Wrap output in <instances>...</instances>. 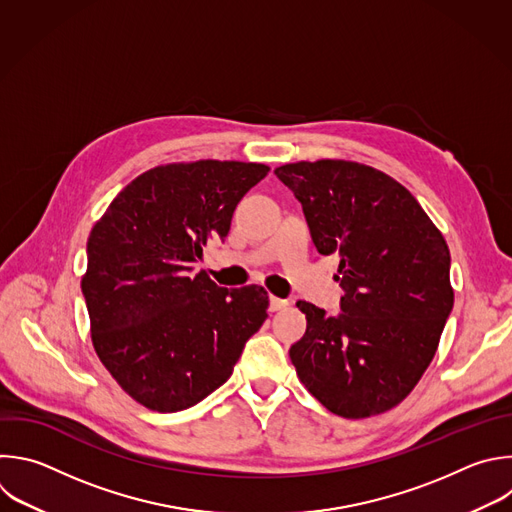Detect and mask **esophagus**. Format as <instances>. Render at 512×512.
Masks as SVG:
<instances>
[{
    "mask_svg": "<svg viewBox=\"0 0 512 512\" xmlns=\"http://www.w3.org/2000/svg\"><path fill=\"white\" fill-rule=\"evenodd\" d=\"M287 305H289L287 299H281V297H275V295L269 297V311H281Z\"/></svg>",
    "mask_w": 512,
    "mask_h": 512,
    "instance_id": "34e87169",
    "label": "esophagus"
}]
</instances>
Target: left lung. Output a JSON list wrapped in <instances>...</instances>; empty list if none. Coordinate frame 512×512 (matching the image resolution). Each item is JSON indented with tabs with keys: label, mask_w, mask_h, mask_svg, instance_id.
<instances>
[{
	"label": "left lung",
	"mask_w": 512,
	"mask_h": 512,
	"mask_svg": "<svg viewBox=\"0 0 512 512\" xmlns=\"http://www.w3.org/2000/svg\"><path fill=\"white\" fill-rule=\"evenodd\" d=\"M321 255H339L342 311L297 301L307 329L289 358L329 412L368 418L398 406L430 366L454 305L450 251L412 193L354 160L275 168Z\"/></svg>",
	"instance_id": "left-lung-1"
}]
</instances>
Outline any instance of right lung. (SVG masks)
I'll list each match as a JSON object with an SVG mask.
<instances>
[{
	"label": "right lung",
	"instance_id": "add662e5",
	"mask_svg": "<svg viewBox=\"0 0 512 512\" xmlns=\"http://www.w3.org/2000/svg\"><path fill=\"white\" fill-rule=\"evenodd\" d=\"M269 173L261 162L154 166L126 185L88 237L82 293L92 346L138 404L187 410L223 386L267 319L261 285L219 287L193 273L225 239L237 203Z\"/></svg>",
	"mask_w": 512,
	"mask_h": 512
}]
</instances>
